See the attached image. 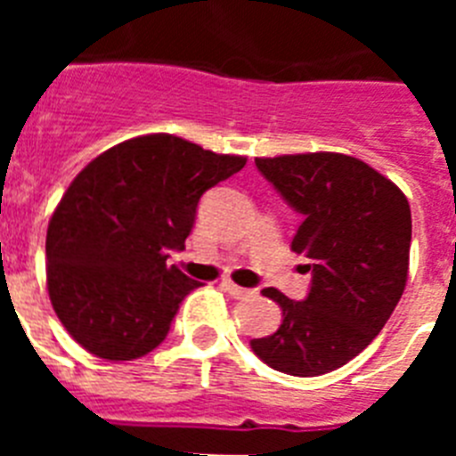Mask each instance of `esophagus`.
I'll use <instances>...</instances> for the list:
<instances>
[{"instance_id":"obj_1","label":"esophagus","mask_w":456,"mask_h":456,"mask_svg":"<svg viewBox=\"0 0 456 456\" xmlns=\"http://www.w3.org/2000/svg\"><path fill=\"white\" fill-rule=\"evenodd\" d=\"M219 285H221V289H225L228 294H232L235 299H251V297H256L257 294V289L240 288V285H235L232 281H228V278H225V281H221Z\"/></svg>"}]
</instances>
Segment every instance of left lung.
<instances>
[{"label":"left lung","instance_id":"1","mask_svg":"<svg viewBox=\"0 0 456 456\" xmlns=\"http://www.w3.org/2000/svg\"><path fill=\"white\" fill-rule=\"evenodd\" d=\"M257 171L299 212L292 251L310 257L304 301L265 297L283 322L251 349L269 368L317 377L342 368L384 329L409 276L411 208L397 184L340 152L256 157Z\"/></svg>","mask_w":456,"mask_h":456}]
</instances>
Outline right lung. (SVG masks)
<instances>
[{
  "label": "right lung",
  "instance_id": "1",
  "mask_svg": "<svg viewBox=\"0 0 456 456\" xmlns=\"http://www.w3.org/2000/svg\"><path fill=\"white\" fill-rule=\"evenodd\" d=\"M247 157L216 155L173 134L123 141L72 180L47 228V292L86 352L132 361L167 338L199 281L175 265L208 189Z\"/></svg>",
  "mask_w": 456,
  "mask_h": 456
}]
</instances>
